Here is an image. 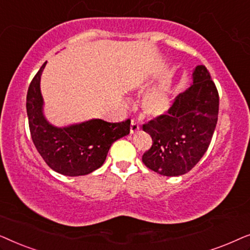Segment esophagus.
Returning <instances> with one entry per match:
<instances>
[{
  "label": "esophagus",
  "mask_w": 250,
  "mask_h": 250,
  "mask_svg": "<svg viewBox=\"0 0 250 250\" xmlns=\"http://www.w3.org/2000/svg\"><path fill=\"white\" fill-rule=\"evenodd\" d=\"M139 123L135 121V119H131V129H129V131H131V133L133 134V133H135L136 131H138L139 129Z\"/></svg>",
  "instance_id": "obj_1"
}]
</instances>
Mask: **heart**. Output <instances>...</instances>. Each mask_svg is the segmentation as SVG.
Returning <instances> with one entry per match:
<instances>
[{
	"label": "heart",
	"mask_w": 250,
	"mask_h": 250,
	"mask_svg": "<svg viewBox=\"0 0 250 250\" xmlns=\"http://www.w3.org/2000/svg\"><path fill=\"white\" fill-rule=\"evenodd\" d=\"M170 104L168 86L166 82L153 88L146 94L142 100V108L146 115L157 117L168 110Z\"/></svg>",
	"instance_id": "obj_1"
}]
</instances>
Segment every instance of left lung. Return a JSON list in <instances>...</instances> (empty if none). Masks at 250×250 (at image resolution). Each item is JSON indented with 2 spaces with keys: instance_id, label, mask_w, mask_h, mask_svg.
Here are the masks:
<instances>
[{
  "instance_id": "obj_1",
  "label": "left lung",
  "mask_w": 250,
  "mask_h": 250,
  "mask_svg": "<svg viewBox=\"0 0 250 250\" xmlns=\"http://www.w3.org/2000/svg\"><path fill=\"white\" fill-rule=\"evenodd\" d=\"M192 76V85L174 99L166 114L142 125L152 138L142 162L162 175L179 176L192 169L207 151L216 127V85L203 64L196 67Z\"/></svg>"
}]
</instances>
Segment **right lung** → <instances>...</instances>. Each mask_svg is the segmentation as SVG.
Masks as SVG:
<instances>
[{
  "instance_id": "obj_1",
  "label": "right lung",
  "mask_w": 250,
  "mask_h": 250,
  "mask_svg": "<svg viewBox=\"0 0 250 250\" xmlns=\"http://www.w3.org/2000/svg\"><path fill=\"white\" fill-rule=\"evenodd\" d=\"M46 62L30 82L26 109L30 136L47 166L67 176L86 175L104 165L116 140L129 133L131 121L108 123L91 119L68 127H56L44 118L43 99L40 90L41 75Z\"/></svg>"
}]
</instances>
